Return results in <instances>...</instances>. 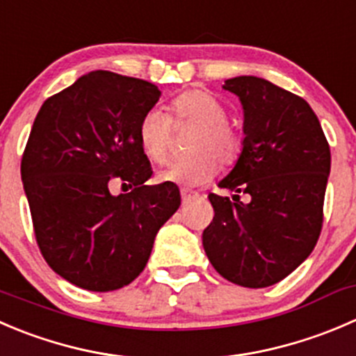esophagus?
Segmentation results:
<instances>
[{"label": "esophagus", "mask_w": 356, "mask_h": 356, "mask_svg": "<svg viewBox=\"0 0 356 356\" xmlns=\"http://www.w3.org/2000/svg\"><path fill=\"white\" fill-rule=\"evenodd\" d=\"M196 196H198V193L188 191V189H181V198H182V203H189V202H191V200H195Z\"/></svg>", "instance_id": "esophagus-1"}]
</instances>
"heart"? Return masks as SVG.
Wrapping results in <instances>:
<instances>
[{"instance_id":"obj_1","label":"heart","mask_w":356,"mask_h":356,"mask_svg":"<svg viewBox=\"0 0 356 356\" xmlns=\"http://www.w3.org/2000/svg\"><path fill=\"white\" fill-rule=\"evenodd\" d=\"M174 125H193L195 130L186 139L188 154L170 161L158 177L163 182L181 186H202L216 175L217 163L233 167L243 149V137L227 123L222 102L203 88L182 92L172 101L170 118L160 109H151L140 118L137 140L143 153L154 163L165 161L170 146Z\"/></svg>"}]
</instances>
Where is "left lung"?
Instances as JSON below:
<instances>
[{
	"mask_svg": "<svg viewBox=\"0 0 356 356\" xmlns=\"http://www.w3.org/2000/svg\"><path fill=\"white\" fill-rule=\"evenodd\" d=\"M243 108V149L210 193L213 219L203 248L217 273L233 284H278L306 261L318 241L330 174V147L308 102L257 76L226 79ZM238 192L248 194V204Z\"/></svg>",
	"mask_w": 356,
	"mask_h": 356,
	"instance_id": "8db88e82",
	"label": "left lung"
}]
</instances>
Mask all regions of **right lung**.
Masks as SVG:
<instances>
[{
  "instance_id": "1",
  "label": "right lung",
  "mask_w": 356,
  "mask_h": 356,
  "mask_svg": "<svg viewBox=\"0 0 356 356\" xmlns=\"http://www.w3.org/2000/svg\"><path fill=\"white\" fill-rule=\"evenodd\" d=\"M144 79L92 71L41 106L20 163L38 247L72 285L109 292L146 268L158 229L181 205L172 182L153 175L137 140L160 99ZM117 180L134 189L115 197Z\"/></svg>"
}]
</instances>
